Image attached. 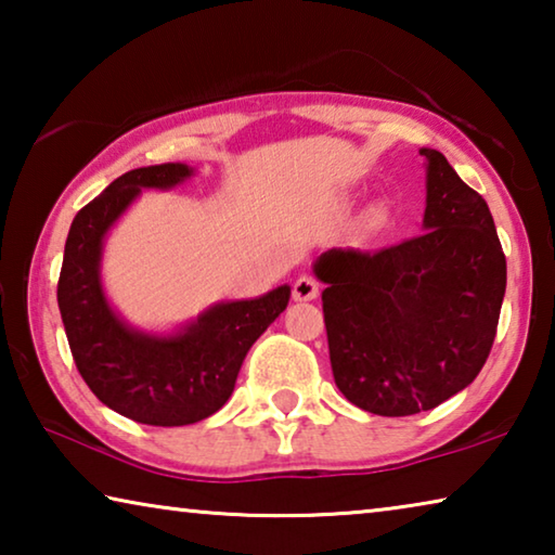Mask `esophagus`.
<instances>
[{
    "mask_svg": "<svg viewBox=\"0 0 555 555\" xmlns=\"http://www.w3.org/2000/svg\"><path fill=\"white\" fill-rule=\"evenodd\" d=\"M321 294V281L311 274H304L294 281V298L296 300H313Z\"/></svg>",
    "mask_w": 555,
    "mask_h": 555,
    "instance_id": "34e87169",
    "label": "esophagus"
}]
</instances>
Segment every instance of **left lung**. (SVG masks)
I'll return each mask as SVG.
<instances>
[{
  "label": "left lung",
  "mask_w": 555,
  "mask_h": 555,
  "mask_svg": "<svg viewBox=\"0 0 555 555\" xmlns=\"http://www.w3.org/2000/svg\"><path fill=\"white\" fill-rule=\"evenodd\" d=\"M426 156L424 232L377 251L315 261L337 389L377 416L430 411L490 357L506 259L492 212L448 158Z\"/></svg>",
  "instance_id": "1"
}]
</instances>
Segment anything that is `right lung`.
Instances as JSON below:
<instances>
[{
  "label": "right lung",
  "instance_id": "add662e5",
  "mask_svg": "<svg viewBox=\"0 0 555 555\" xmlns=\"http://www.w3.org/2000/svg\"><path fill=\"white\" fill-rule=\"evenodd\" d=\"M193 168H134L112 181L70 224L59 279V308L80 377L137 424L188 426L224 406L257 337L284 313L291 288L205 311L176 335H146L112 311L100 284L102 240L142 188H171Z\"/></svg>",
  "mask_w": 555,
  "mask_h": 555
}]
</instances>
